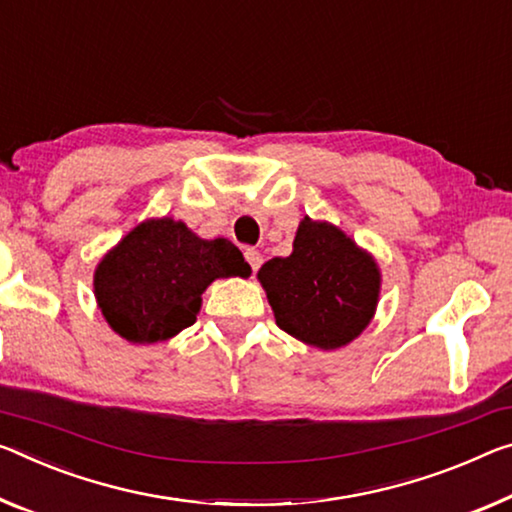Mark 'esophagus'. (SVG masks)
I'll use <instances>...</instances> for the list:
<instances>
[{
    "instance_id": "obj_1",
    "label": "esophagus",
    "mask_w": 512,
    "mask_h": 512,
    "mask_svg": "<svg viewBox=\"0 0 512 512\" xmlns=\"http://www.w3.org/2000/svg\"><path fill=\"white\" fill-rule=\"evenodd\" d=\"M243 255H246V262L250 264V269H253V273H257V269L264 262L262 253H259V250H255V248H246V253H243Z\"/></svg>"
}]
</instances>
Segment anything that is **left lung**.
Instances as JSON below:
<instances>
[{"mask_svg":"<svg viewBox=\"0 0 512 512\" xmlns=\"http://www.w3.org/2000/svg\"><path fill=\"white\" fill-rule=\"evenodd\" d=\"M280 330L298 342L337 351L358 339L376 314L383 275L369 250L328 221L305 216L289 257L257 271Z\"/></svg>","mask_w":512,"mask_h":512,"instance_id":"obj_1","label":"left lung"}]
</instances>
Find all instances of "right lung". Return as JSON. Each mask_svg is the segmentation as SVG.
<instances>
[{"label":"right lung","instance_id":"add662e5","mask_svg":"<svg viewBox=\"0 0 512 512\" xmlns=\"http://www.w3.org/2000/svg\"><path fill=\"white\" fill-rule=\"evenodd\" d=\"M248 278L227 239H200L175 218H148L107 250L93 294L109 328L129 344H157L196 323L202 294L218 278Z\"/></svg>","mask_w":512,"mask_h":512}]
</instances>
